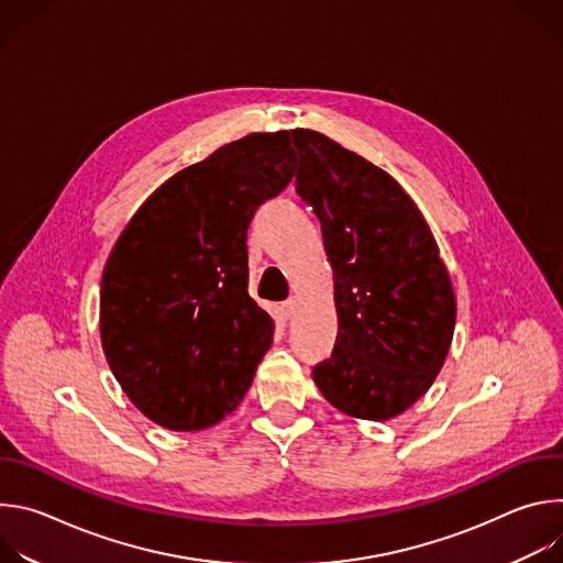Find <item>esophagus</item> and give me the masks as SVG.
Segmentation results:
<instances>
[{
  "instance_id": "esophagus-1",
  "label": "esophagus",
  "mask_w": 563,
  "mask_h": 563,
  "mask_svg": "<svg viewBox=\"0 0 563 563\" xmlns=\"http://www.w3.org/2000/svg\"><path fill=\"white\" fill-rule=\"evenodd\" d=\"M296 307H298V300L296 298H289V300H285V302H280V307H278V311H280V316H283V320H289L294 313H296Z\"/></svg>"
}]
</instances>
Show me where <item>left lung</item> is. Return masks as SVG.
<instances>
[{
	"label": "left lung",
	"instance_id": "left-lung-1",
	"mask_svg": "<svg viewBox=\"0 0 563 563\" xmlns=\"http://www.w3.org/2000/svg\"><path fill=\"white\" fill-rule=\"evenodd\" d=\"M296 191L323 229L339 336L313 383L352 419L389 421L441 372L456 296L434 233L387 172L332 137L294 129Z\"/></svg>",
	"mask_w": 563,
	"mask_h": 563
}]
</instances>
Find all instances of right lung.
I'll list each match as a JSON object with an SVG mask.
<instances>
[{"label":"right lung","mask_w":563,"mask_h":563,"mask_svg":"<svg viewBox=\"0 0 563 563\" xmlns=\"http://www.w3.org/2000/svg\"><path fill=\"white\" fill-rule=\"evenodd\" d=\"M289 131L250 133L159 185L107 258L100 341L131 404L174 432L238 408L272 347L247 294V227L296 174Z\"/></svg>","instance_id":"1"}]
</instances>
